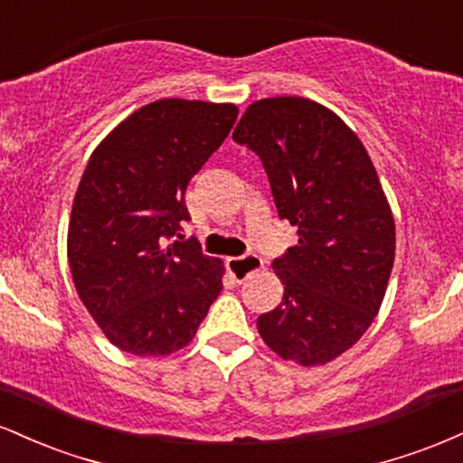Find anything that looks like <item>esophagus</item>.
Masks as SVG:
<instances>
[{
    "instance_id": "34e87169",
    "label": "esophagus",
    "mask_w": 463,
    "mask_h": 463,
    "mask_svg": "<svg viewBox=\"0 0 463 463\" xmlns=\"http://www.w3.org/2000/svg\"><path fill=\"white\" fill-rule=\"evenodd\" d=\"M226 268L237 283H243V280L250 279L252 274H257L259 269L263 268V261L257 254H246V257L226 259Z\"/></svg>"
}]
</instances>
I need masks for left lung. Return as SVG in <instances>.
<instances>
[{"label": "left lung", "instance_id": "left-lung-1", "mask_svg": "<svg viewBox=\"0 0 463 463\" xmlns=\"http://www.w3.org/2000/svg\"><path fill=\"white\" fill-rule=\"evenodd\" d=\"M232 139L259 154L279 215L298 226V243L272 263L285 294L259 316V335L287 361L328 364L368 331L394 265L374 165L342 117L298 95L250 104Z\"/></svg>", "mask_w": 463, "mask_h": 463}]
</instances>
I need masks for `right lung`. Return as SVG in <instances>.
I'll use <instances>...</instances> for the list:
<instances>
[{
  "instance_id": "obj_1",
  "label": "right lung",
  "mask_w": 463,
  "mask_h": 463,
  "mask_svg": "<svg viewBox=\"0 0 463 463\" xmlns=\"http://www.w3.org/2000/svg\"><path fill=\"white\" fill-rule=\"evenodd\" d=\"M235 104L156 99L99 141L67 231L73 285L113 346L165 357L194 339L220 296L224 263L200 243H167L189 220L184 191L224 143Z\"/></svg>"
}]
</instances>
